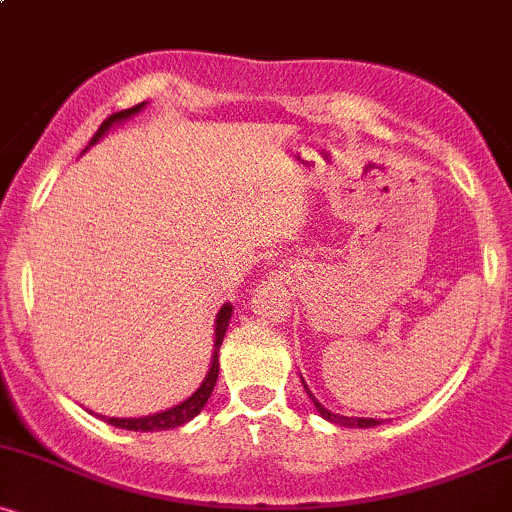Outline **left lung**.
I'll use <instances>...</instances> for the list:
<instances>
[{
	"mask_svg": "<svg viewBox=\"0 0 512 512\" xmlns=\"http://www.w3.org/2000/svg\"><path fill=\"white\" fill-rule=\"evenodd\" d=\"M301 383H303V387H305V392H308V397L313 399V404H315L317 414H320L322 419L330 421V424H339V426H344V428H373V426H380V424H383V421H380V419H361V416H342V414H334V411L327 409L325 404L317 402L313 392H310V390H308V385H305L303 375H301Z\"/></svg>",
	"mask_w": 512,
	"mask_h": 512,
	"instance_id": "left-lung-1",
	"label": "left lung"
}]
</instances>
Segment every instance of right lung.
Here are the masks:
<instances>
[{"mask_svg":"<svg viewBox=\"0 0 512 512\" xmlns=\"http://www.w3.org/2000/svg\"><path fill=\"white\" fill-rule=\"evenodd\" d=\"M144 108H146V103H139V105H134V108L120 110V113L110 115L108 120H105L103 125L98 127V132L93 134V139L88 142V146L101 142L105 134L110 132V127L122 125V122H127L129 117L137 115L139 110H144ZM88 146H86V149H88ZM231 315H233V305L223 303L219 315H216V322H214V351H211V363H209V370H207V378L202 380V385H199L190 397L182 399L180 404H175V407H170L166 411H156V414H149V416H137V419H117V416H103V414H98V419H103L105 424H110L115 428H125V431H142V433L170 431V428H178L182 424H187V421L195 419L199 411L204 409V404L209 402L211 392H214L216 378H219V349H221L223 337H226Z\"/></svg>","mask_w":512,"mask_h":512,"instance_id":"obj_1","label":"right lung"}]
</instances>
